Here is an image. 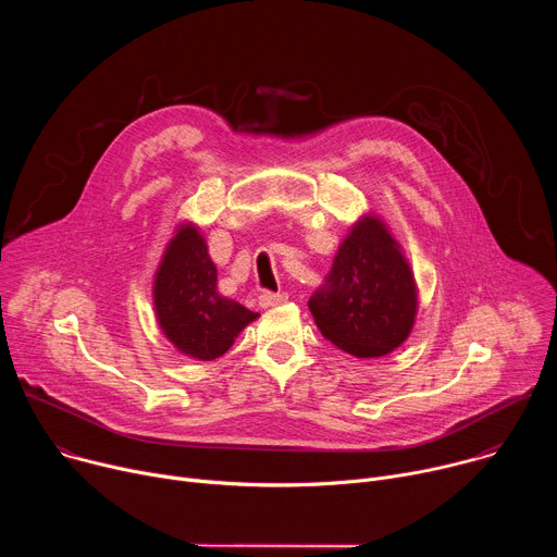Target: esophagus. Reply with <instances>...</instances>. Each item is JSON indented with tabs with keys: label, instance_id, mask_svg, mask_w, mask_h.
<instances>
[{
	"label": "esophagus",
	"instance_id": "34e87169",
	"mask_svg": "<svg viewBox=\"0 0 557 557\" xmlns=\"http://www.w3.org/2000/svg\"><path fill=\"white\" fill-rule=\"evenodd\" d=\"M284 301H288V295H286V293H271V290H264V293L260 295V306H262V308L280 306V304H284Z\"/></svg>",
	"mask_w": 557,
	"mask_h": 557
}]
</instances>
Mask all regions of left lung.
<instances>
[{
    "mask_svg": "<svg viewBox=\"0 0 557 557\" xmlns=\"http://www.w3.org/2000/svg\"><path fill=\"white\" fill-rule=\"evenodd\" d=\"M308 308L322 335L352 357H381L408 339L414 275L381 220L366 215L350 228Z\"/></svg>",
    "mask_w": 557,
    "mask_h": 557,
    "instance_id": "left-lung-1",
    "label": "left lung"
}]
</instances>
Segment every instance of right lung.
<instances>
[{
  "mask_svg": "<svg viewBox=\"0 0 557 557\" xmlns=\"http://www.w3.org/2000/svg\"><path fill=\"white\" fill-rule=\"evenodd\" d=\"M153 306L165 337L185 355L222 357L258 312L218 293V271L196 226L183 224L153 280Z\"/></svg>",
  "mask_w": 557,
  "mask_h": 557,
  "instance_id": "obj_1",
  "label": "right lung"
}]
</instances>
